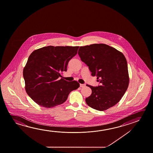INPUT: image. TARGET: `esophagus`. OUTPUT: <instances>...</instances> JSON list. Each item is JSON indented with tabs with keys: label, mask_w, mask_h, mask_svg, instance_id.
Masks as SVG:
<instances>
[{
	"label": "esophagus",
	"mask_w": 153,
	"mask_h": 153,
	"mask_svg": "<svg viewBox=\"0 0 153 153\" xmlns=\"http://www.w3.org/2000/svg\"><path fill=\"white\" fill-rule=\"evenodd\" d=\"M85 84H80V88H84V87H85Z\"/></svg>",
	"instance_id": "esophagus-1"
}]
</instances>
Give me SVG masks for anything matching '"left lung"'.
<instances>
[{
    "instance_id": "obj_1",
    "label": "left lung",
    "mask_w": 153,
    "mask_h": 153,
    "mask_svg": "<svg viewBox=\"0 0 153 153\" xmlns=\"http://www.w3.org/2000/svg\"><path fill=\"white\" fill-rule=\"evenodd\" d=\"M78 54L88 67L92 76L100 85H86L92 94L85 99L88 106L96 110H107L117 104L129 84L128 63L123 53L104 44L80 46Z\"/></svg>"
}]
</instances>
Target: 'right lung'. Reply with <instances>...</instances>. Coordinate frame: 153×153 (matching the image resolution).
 I'll list each match as a JSON object with an SVG mask.
<instances>
[{"mask_svg": "<svg viewBox=\"0 0 153 153\" xmlns=\"http://www.w3.org/2000/svg\"><path fill=\"white\" fill-rule=\"evenodd\" d=\"M79 46H48L33 51L28 58L23 75L28 95L38 105L52 108L67 100L79 84L59 77L67 71L68 62L77 53Z\"/></svg>", "mask_w": 153, "mask_h": 153, "instance_id": "obj_1", "label": "right lung"}]
</instances>
